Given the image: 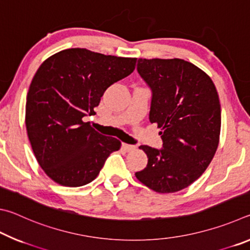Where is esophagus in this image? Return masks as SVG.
Wrapping results in <instances>:
<instances>
[{
    "label": "esophagus",
    "mask_w": 250,
    "mask_h": 250,
    "mask_svg": "<svg viewBox=\"0 0 250 250\" xmlns=\"http://www.w3.org/2000/svg\"><path fill=\"white\" fill-rule=\"evenodd\" d=\"M122 149L126 152H131L135 150V146L132 145H126V143H122Z\"/></svg>",
    "instance_id": "obj_1"
}]
</instances>
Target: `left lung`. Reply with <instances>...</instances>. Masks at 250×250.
I'll use <instances>...</instances> for the list:
<instances>
[{"label": "left lung", "mask_w": 250, "mask_h": 250, "mask_svg": "<svg viewBox=\"0 0 250 250\" xmlns=\"http://www.w3.org/2000/svg\"><path fill=\"white\" fill-rule=\"evenodd\" d=\"M137 70L152 92L149 119L161 128L162 149L147 155L137 179L158 193H174L209 166L221 133V104L208 75L184 59L139 58Z\"/></svg>", "instance_id": "1"}]
</instances>
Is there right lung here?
<instances>
[{"mask_svg": "<svg viewBox=\"0 0 250 250\" xmlns=\"http://www.w3.org/2000/svg\"><path fill=\"white\" fill-rule=\"evenodd\" d=\"M137 58L69 48L37 69L26 97L27 135L37 162L50 179L77 188L94 181L121 142L83 122L107 88L129 76Z\"/></svg>", "mask_w": 250, "mask_h": 250, "instance_id": "right-lung-1", "label": "right lung"}]
</instances>
